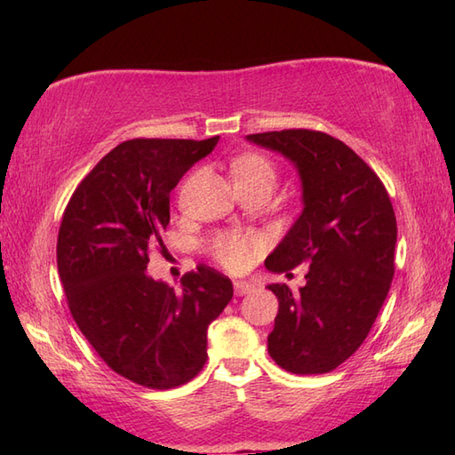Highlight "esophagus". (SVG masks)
Wrapping results in <instances>:
<instances>
[{
  "label": "esophagus",
  "mask_w": 455,
  "mask_h": 455,
  "mask_svg": "<svg viewBox=\"0 0 455 455\" xmlns=\"http://www.w3.org/2000/svg\"><path fill=\"white\" fill-rule=\"evenodd\" d=\"M250 291H254V283H252V282H244V279H236V282H235V293H236L238 297H243V295H246V293H250Z\"/></svg>",
  "instance_id": "1"
}]
</instances>
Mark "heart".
<instances>
[{
  "label": "heart",
  "instance_id": "b5f03b06",
  "mask_svg": "<svg viewBox=\"0 0 455 455\" xmlns=\"http://www.w3.org/2000/svg\"><path fill=\"white\" fill-rule=\"evenodd\" d=\"M238 188H272L277 181V166L266 154L246 152L230 164ZM264 240L252 233H219L209 240L211 258L230 272H244L262 252Z\"/></svg>",
  "mask_w": 455,
  "mask_h": 455
}]
</instances>
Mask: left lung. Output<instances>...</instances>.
Returning <instances> with one entry per match:
<instances>
[{
    "instance_id": "1",
    "label": "left lung",
    "mask_w": 455,
    "mask_h": 455,
    "mask_svg": "<svg viewBox=\"0 0 455 455\" xmlns=\"http://www.w3.org/2000/svg\"><path fill=\"white\" fill-rule=\"evenodd\" d=\"M282 152L303 181L301 217L266 267L283 274L308 264L307 283H272L279 311L267 352L283 370L313 375L344 363L379 315L395 274L397 219L379 176L331 134L285 129L248 134Z\"/></svg>"
}]
</instances>
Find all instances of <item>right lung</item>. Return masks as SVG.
<instances>
[{
  "mask_svg": "<svg viewBox=\"0 0 455 455\" xmlns=\"http://www.w3.org/2000/svg\"><path fill=\"white\" fill-rule=\"evenodd\" d=\"M219 137L132 139L100 160L72 193L58 230L56 262L68 308L115 373L148 389L191 381L207 362V328L233 299V283L205 264L176 291L147 275L164 250L170 191Z\"/></svg>",
  "mask_w": 455,
  "mask_h": 455,
  "instance_id": "obj_1",
  "label": "right lung"
}]
</instances>
